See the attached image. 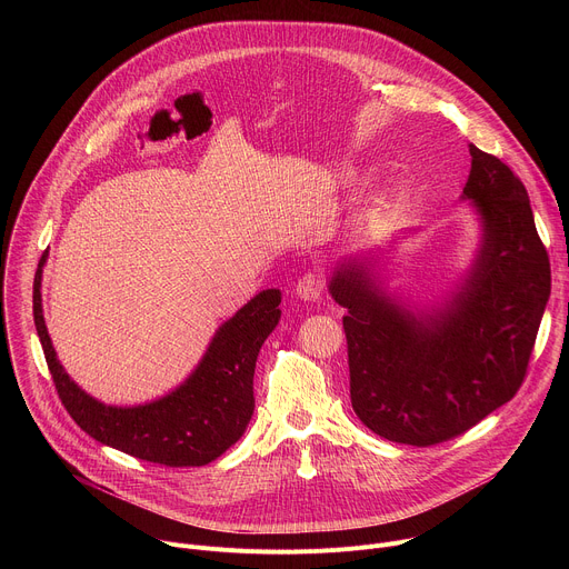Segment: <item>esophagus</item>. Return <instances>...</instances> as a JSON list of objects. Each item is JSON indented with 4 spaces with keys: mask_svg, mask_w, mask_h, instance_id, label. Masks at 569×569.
Instances as JSON below:
<instances>
[{
    "mask_svg": "<svg viewBox=\"0 0 569 569\" xmlns=\"http://www.w3.org/2000/svg\"><path fill=\"white\" fill-rule=\"evenodd\" d=\"M295 292H297V297L303 299V301H317V299L321 297V292H323V279H321V274H317V272L303 274V277L297 281Z\"/></svg>",
    "mask_w": 569,
    "mask_h": 569,
    "instance_id": "34e87169",
    "label": "esophagus"
}]
</instances>
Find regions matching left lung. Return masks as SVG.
I'll return each instance as SVG.
<instances>
[{
	"mask_svg": "<svg viewBox=\"0 0 569 569\" xmlns=\"http://www.w3.org/2000/svg\"><path fill=\"white\" fill-rule=\"evenodd\" d=\"M461 200L481 220V246L441 308L393 301L362 259L340 263L329 292L345 306L351 405L382 439L435 446L463 435L520 389L551 292L549 257L520 178L468 146Z\"/></svg>",
	"mask_w": 569,
	"mask_h": 569,
	"instance_id": "left-lung-1",
	"label": "left lung"
}]
</instances>
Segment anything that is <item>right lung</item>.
Wrapping results in <instances>:
<instances>
[{
	"instance_id": "right-lung-1",
	"label": "right lung",
	"mask_w": 569,
	"mask_h": 569,
	"mask_svg": "<svg viewBox=\"0 0 569 569\" xmlns=\"http://www.w3.org/2000/svg\"><path fill=\"white\" fill-rule=\"evenodd\" d=\"M33 279V319L44 358L69 417L92 439L161 466H204L246 432L254 415V367L281 319V290L259 292L216 331L193 373L173 391L134 408L106 405L62 369L42 315V268Z\"/></svg>"
}]
</instances>
